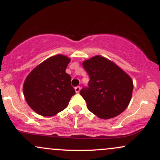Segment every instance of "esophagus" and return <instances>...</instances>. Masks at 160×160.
<instances>
[{"label": "esophagus", "instance_id": "esophagus-1", "mask_svg": "<svg viewBox=\"0 0 160 160\" xmlns=\"http://www.w3.org/2000/svg\"><path fill=\"white\" fill-rule=\"evenodd\" d=\"M80 91V86H77V87H75V92H76V93H79Z\"/></svg>", "mask_w": 160, "mask_h": 160}]
</instances>
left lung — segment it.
I'll return each instance as SVG.
<instances>
[{
    "label": "left lung",
    "instance_id": "8db88e82",
    "mask_svg": "<svg viewBox=\"0 0 160 160\" xmlns=\"http://www.w3.org/2000/svg\"><path fill=\"white\" fill-rule=\"evenodd\" d=\"M82 65L89 74V87L80 95L87 108L101 119H111L120 114L128 107L133 91L129 75L114 62L101 56L85 60Z\"/></svg>",
    "mask_w": 160,
    "mask_h": 160
}]
</instances>
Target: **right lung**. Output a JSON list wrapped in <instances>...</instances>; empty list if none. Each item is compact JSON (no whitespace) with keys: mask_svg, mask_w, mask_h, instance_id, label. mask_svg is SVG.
Here are the masks:
<instances>
[{"mask_svg":"<svg viewBox=\"0 0 160 160\" xmlns=\"http://www.w3.org/2000/svg\"><path fill=\"white\" fill-rule=\"evenodd\" d=\"M71 62L58 54L47 58L34 68L23 84V94L28 104L43 117H52L68 105L75 90L71 76L65 72Z\"/></svg>","mask_w":160,"mask_h":160,"instance_id":"add662e5","label":"right lung"}]
</instances>
